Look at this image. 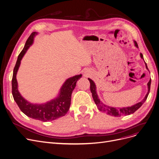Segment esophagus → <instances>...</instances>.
<instances>
[{
	"mask_svg": "<svg viewBox=\"0 0 159 159\" xmlns=\"http://www.w3.org/2000/svg\"><path fill=\"white\" fill-rule=\"evenodd\" d=\"M84 74H85V77H88V76H89V75L87 72H85Z\"/></svg>",
	"mask_w": 159,
	"mask_h": 159,
	"instance_id": "esophagus-1",
	"label": "esophagus"
}]
</instances>
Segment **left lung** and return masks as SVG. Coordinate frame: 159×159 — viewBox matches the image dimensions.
<instances>
[{"label":"left lung","mask_w":159,"mask_h":159,"mask_svg":"<svg viewBox=\"0 0 159 159\" xmlns=\"http://www.w3.org/2000/svg\"><path fill=\"white\" fill-rule=\"evenodd\" d=\"M134 44H135L136 47L139 48L138 44L135 41H134ZM140 56L142 59H143V55H142V53H140ZM146 69H148L146 63ZM88 80L90 81V92L92 93V96H93V100H94V102L96 105V106L98 107V108L99 109L100 111H102L103 112L107 113L109 115L113 116H119V117L121 116H126V115H129L131 114H133V113H134L136 111L138 110L142 106V104L145 102V101L146 100L148 96V94L149 93V90H150L151 81H152V80H151V79H150V80L149 81L148 84V92L146 94L145 98H143L142 101H141L140 102H139L137 104H135V105H133V106H131V107H123V108H115V107H109V106H107V105H105L103 103H102L100 102V99L98 97L97 93H96L95 84L92 80H90L89 78H88Z\"/></svg>","instance_id":"obj_1"}]
</instances>
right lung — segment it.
Instances as JSON below:
<instances>
[{"label": "right lung", "mask_w": 159, "mask_h": 159, "mask_svg": "<svg viewBox=\"0 0 159 159\" xmlns=\"http://www.w3.org/2000/svg\"><path fill=\"white\" fill-rule=\"evenodd\" d=\"M35 34H36L35 32H32L29 36L24 48L22 49L18 56L16 66L13 69L11 80L12 94L14 100L17 103L20 111L27 116L43 121V122H47V121L54 120L63 116L69 111L70 106L72 91L76 85L78 80L81 78V74L75 75L72 78L66 80L61 89L60 94L54 100L41 105L32 104L25 100L18 91L16 74L20 63V60L29 47L32 44Z\"/></svg>", "instance_id": "add662e5"}]
</instances>
